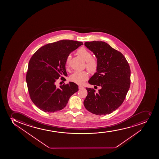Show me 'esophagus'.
Returning a JSON list of instances; mask_svg holds the SVG:
<instances>
[{"label":"esophagus","instance_id":"esophagus-1","mask_svg":"<svg viewBox=\"0 0 159 159\" xmlns=\"http://www.w3.org/2000/svg\"><path fill=\"white\" fill-rule=\"evenodd\" d=\"M78 88L79 89H82V88H84V87L82 85H79Z\"/></svg>","mask_w":159,"mask_h":159}]
</instances>
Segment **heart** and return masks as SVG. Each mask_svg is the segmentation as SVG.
Masks as SVG:
<instances>
[{
  "label": "heart",
  "instance_id": "heart-1",
  "mask_svg": "<svg viewBox=\"0 0 159 159\" xmlns=\"http://www.w3.org/2000/svg\"><path fill=\"white\" fill-rule=\"evenodd\" d=\"M77 53L82 57L85 61L86 68L89 71L93 72L96 71L98 68V62L96 59L92 58V53L84 47H81L77 50ZM71 56L69 55L66 60V68L69 66ZM88 78V75L85 71H75L74 74L70 75V80L72 82L76 84H82Z\"/></svg>",
  "mask_w": 159,
  "mask_h": 159
}]
</instances>
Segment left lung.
<instances>
[{
  "label": "left lung",
  "mask_w": 159,
  "mask_h": 159,
  "mask_svg": "<svg viewBox=\"0 0 159 159\" xmlns=\"http://www.w3.org/2000/svg\"><path fill=\"white\" fill-rule=\"evenodd\" d=\"M84 45L97 58V72L89 84L101 87L99 92L86 88L88 95L84 106L96 115H107L121 106L130 86L131 70L128 62L120 52L103 41L85 42Z\"/></svg>",
  "instance_id": "left-lung-1"
}]
</instances>
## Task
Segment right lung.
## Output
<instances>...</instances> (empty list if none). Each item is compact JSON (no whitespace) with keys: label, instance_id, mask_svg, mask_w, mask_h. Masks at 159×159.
<instances>
[{"label":"right lung","instance_id":"1","mask_svg":"<svg viewBox=\"0 0 159 159\" xmlns=\"http://www.w3.org/2000/svg\"><path fill=\"white\" fill-rule=\"evenodd\" d=\"M83 43L62 40L44 45L31 57L26 75L29 96L38 108L46 112H55L65 108L70 97L78 91L72 82L57 88L59 78L67 76V57Z\"/></svg>","mask_w":159,"mask_h":159}]
</instances>
